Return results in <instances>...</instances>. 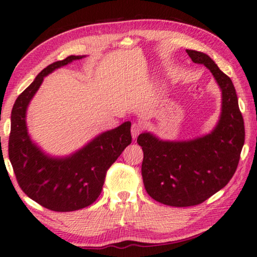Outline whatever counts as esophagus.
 <instances>
[{
  "instance_id": "34e87169",
  "label": "esophagus",
  "mask_w": 257,
  "mask_h": 257,
  "mask_svg": "<svg viewBox=\"0 0 257 257\" xmlns=\"http://www.w3.org/2000/svg\"><path fill=\"white\" fill-rule=\"evenodd\" d=\"M142 133V125L137 122H134L132 125V136L133 138H137V136Z\"/></svg>"
}]
</instances>
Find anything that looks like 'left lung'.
<instances>
[{
  "label": "left lung",
  "mask_w": 257,
  "mask_h": 257,
  "mask_svg": "<svg viewBox=\"0 0 257 257\" xmlns=\"http://www.w3.org/2000/svg\"><path fill=\"white\" fill-rule=\"evenodd\" d=\"M193 63L203 64L222 89V115L209 135L190 142H162L141 134L144 152L142 176L151 198L164 205L189 207L202 203L223 189L233 176L245 143V124L238 97L229 76L209 56L186 50Z\"/></svg>",
  "instance_id": "left-lung-1"
}]
</instances>
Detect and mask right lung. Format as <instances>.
<instances>
[{
	"label": "right lung",
	"instance_id": "right-lung-1",
	"mask_svg": "<svg viewBox=\"0 0 257 257\" xmlns=\"http://www.w3.org/2000/svg\"><path fill=\"white\" fill-rule=\"evenodd\" d=\"M81 56L52 63L39 73L16 99L11 112L9 159L20 189L32 200L54 211L90 206L99 197L109 167L132 143L130 122L101 134L85 148L65 159L49 158L32 143L26 128L27 105L43 77Z\"/></svg>",
	"mask_w": 257,
	"mask_h": 257
}]
</instances>
